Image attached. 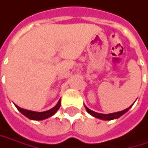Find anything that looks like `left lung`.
I'll use <instances>...</instances> for the list:
<instances>
[{
	"label": "left lung",
	"instance_id": "1",
	"mask_svg": "<svg viewBox=\"0 0 148 148\" xmlns=\"http://www.w3.org/2000/svg\"><path fill=\"white\" fill-rule=\"evenodd\" d=\"M132 106H130L129 108H126L123 111H120V112H113V113H108V114H103V113H99V112H93L92 110H90L88 108H87L85 106V108H86L87 112H88L89 114H91L92 116L97 118V119H102V120H112V119H119V117H121L122 115H123L126 112H127L129 110V108H131Z\"/></svg>",
	"mask_w": 148,
	"mask_h": 148
}]
</instances>
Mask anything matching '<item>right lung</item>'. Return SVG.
I'll return each mask as SVG.
<instances>
[{"mask_svg": "<svg viewBox=\"0 0 148 148\" xmlns=\"http://www.w3.org/2000/svg\"><path fill=\"white\" fill-rule=\"evenodd\" d=\"M61 104V101L60 99L59 100V102L57 103V104L55 105L53 108L49 109L48 111H45V112H34V111H29V110H26V109H23L21 108L18 107L16 105L17 108V109L21 112L22 114H24L25 117H27L28 119H31V120H44V119H46L53 116L55 112L58 111V109L60 108Z\"/></svg>", "mask_w": 148, "mask_h": 148, "instance_id": "obj_1", "label": "right lung"}]
</instances>
